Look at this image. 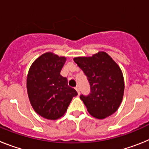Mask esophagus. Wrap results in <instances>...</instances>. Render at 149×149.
<instances>
[{
  "instance_id": "esophagus-1",
  "label": "esophagus",
  "mask_w": 149,
  "mask_h": 149,
  "mask_svg": "<svg viewBox=\"0 0 149 149\" xmlns=\"http://www.w3.org/2000/svg\"><path fill=\"white\" fill-rule=\"evenodd\" d=\"M75 89H76V90H77V93H78V95H80V88H79V86H76Z\"/></svg>"
}]
</instances>
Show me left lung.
Masks as SVG:
<instances>
[{"mask_svg":"<svg viewBox=\"0 0 149 149\" xmlns=\"http://www.w3.org/2000/svg\"><path fill=\"white\" fill-rule=\"evenodd\" d=\"M74 63L84 72L90 86V93L80 96L88 112L102 119L113 114L122 101L125 89L119 65L105 52L91 57H75Z\"/></svg>","mask_w":149,"mask_h":149,"instance_id":"obj_1","label":"left lung"}]
</instances>
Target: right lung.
<instances>
[{"mask_svg": "<svg viewBox=\"0 0 149 149\" xmlns=\"http://www.w3.org/2000/svg\"><path fill=\"white\" fill-rule=\"evenodd\" d=\"M65 57L45 53L29 69L27 78L28 97L33 108L41 116L55 120L64 115L77 91L60 74Z\"/></svg>", "mask_w": 149, "mask_h": 149, "instance_id": "1", "label": "right lung"}]
</instances>
